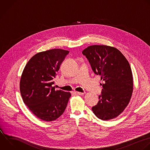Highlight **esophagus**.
Returning <instances> with one entry per match:
<instances>
[{
    "instance_id": "1",
    "label": "esophagus",
    "mask_w": 150,
    "mask_h": 150,
    "mask_svg": "<svg viewBox=\"0 0 150 150\" xmlns=\"http://www.w3.org/2000/svg\"><path fill=\"white\" fill-rule=\"evenodd\" d=\"M74 93H75L76 94H77V95H79V96H82L84 94L83 93H81V92H78V91H74Z\"/></svg>"
}]
</instances>
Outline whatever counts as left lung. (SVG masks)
Wrapping results in <instances>:
<instances>
[{"mask_svg": "<svg viewBox=\"0 0 150 150\" xmlns=\"http://www.w3.org/2000/svg\"><path fill=\"white\" fill-rule=\"evenodd\" d=\"M82 53L104 83L94 114L102 120L118 117L128 105L133 91V78L128 60L120 50L106 45L88 46Z\"/></svg>", "mask_w": 150, "mask_h": 150, "instance_id": "obj_1", "label": "left lung"}]
</instances>
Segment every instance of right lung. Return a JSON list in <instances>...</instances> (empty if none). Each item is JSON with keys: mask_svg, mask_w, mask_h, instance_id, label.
Listing matches in <instances>:
<instances>
[{"mask_svg": "<svg viewBox=\"0 0 150 150\" xmlns=\"http://www.w3.org/2000/svg\"><path fill=\"white\" fill-rule=\"evenodd\" d=\"M69 53L54 49L38 53L27 63L20 81L24 103L39 119L56 120L64 112L71 97L70 92L55 90L53 79Z\"/></svg>", "mask_w": 150, "mask_h": 150, "instance_id": "right-lung-1", "label": "right lung"}]
</instances>
